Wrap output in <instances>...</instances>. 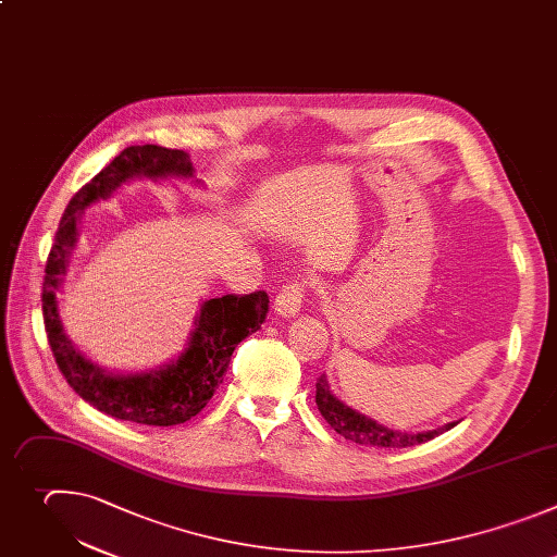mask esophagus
<instances>
[{
  "mask_svg": "<svg viewBox=\"0 0 557 557\" xmlns=\"http://www.w3.org/2000/svg\"><path fill=\"white\" fill-rule=\"evenodd\" d=\"M302 292H305V285L298 281L285 285L274 298V313H278L281 318H294L300 311Z\"/></svg>",
  "mask_w": 557,
  "mask_h": 557,
  "instance_id": "34e87169",
  "label": "esophagus"
}]
</instances>
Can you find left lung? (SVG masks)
I'll list each match as a JSON object with an SVG mask.
<instances>
[{
	"instance_id": "obj_1",
	"label": "left lung",
	"mask_w": 557,
	"mask_h": 557,
	"mask_svg": "<svg viewBox=\"0 0 557 557\" xmlns=\"http://www.w3.org/2000/svg\"><path fill=\"white\" fill-rule=\"evenodd\" d=\"M315 406L320 414L326 419V423L336 430L341 436L360 443V446H373V448H410L425 443L441 432L455 428L459 421H450L434 430L423 432H399L384 423H377L375 419L358 412L356 408L347 406L343 399L331 393V386L326 382V375H320L315 382Z\"/></svg>"
}]
</instances>
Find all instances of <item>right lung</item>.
<instances>
[{"instance_id":"obj_1","label":"right lung","mask_w":557,"mask_h":557,"mask_svg":"<svg viewBox=\"0 0 557 557\" xmlns=\"http://www.w3.org/2000/svg\"><path fill=\"white\" fill-rule=\"evenodd\" d=\"M190 180L193 162L186 151L158 145L127 147L94 175L67 203L54 244L46 263L44 318L48 343L67 384L96 410L123 421L145 425H177L195 417L224 382L235 347L261 329L268 313V294L221 296L199 302L184 351L147 371H107L76 349L65 333L59 287L67 272V261L78 244V221L83 210L100 199H109L132 180Z\"/></svg>"}]
</instances>
